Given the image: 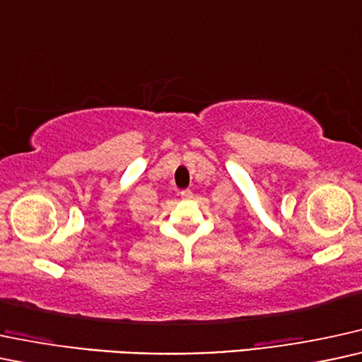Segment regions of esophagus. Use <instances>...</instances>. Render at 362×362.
Here are the masks:
<instances>
[{
    "label": "esophagus",
    "instance_id": "esophagus-1",
    "mask_svg": "<svg viewBox=\"0 0 362 362\" xmlns=\"http://www.w3.org/2000/svg\"><path fill=\"white\" fill-rule=\"evenodd\" d=\"M180 197H182V199H185V200L192 199V190H189V189L182 190V192H180Z\"/></svg>",
    "mask_w": 362,
    "mask_h": 362
}]
</instances>
